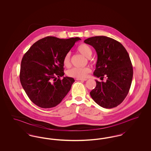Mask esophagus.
<instances>
[{"instance_id": "34e87169", "label": "esophagus", "mask_w": 151, "mask_h": 151, "mask_svg": "<svg viewBox=\"0 0 151 151\" xmlns=\"http://www.w3.org/2000/svg\"><path fill=\"white\" fill-rule=\"evenodd\" d=\"M76 80H79V81H86L87 80V79H79V78H77Z\"/></svg>"}]
</instances>
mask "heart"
Wrapping results in <instances>:
<instances>
[{
	"mask_svg": "<svg viewBox=\"0 0 151 151\" xmlns=\"http://www.w3.org/2000/svg\"><path fill=\"white\" fill-rule=\"evenodd\" d=\"M77 50L81 54L84 55L87 58L91 57L92 50L91 47L86 43H81L77 47ZM63 65L65 67H68L71 65V54L67 52L64 57L63 60ZM91 72V69L89 67L84 68H78L74 67L68 70L67 74L69 77L73 78L84 79L86 78L88 73Z\"/></svg>",
	"mask_w": 151,
	"mask_h": 151,
	"instance_id": "b5f03b06",
	"label": "heart"
}]
</instances>
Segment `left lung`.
Returning <instances> with one entry per match:
<instances>
[{
	"label": "left lung",
	"mask_w": 151,
	"mask_h": 151,
	"mask_svg": "<svg viewBox=\"0 0 151 151\" xmlns=\"http://www.w3.org/2000/svg\"><path fill=\"white\" fill-rule=\"evenodd\" d=\"M97 54L93 75L106 81H96L91 92L92 99L102 108L111 109L121 104L129 92L133 68L129 55L121 43L106 36H95L84 40Z\"/></svg>",
	"instance_id": "left-lung-1"
}]
</instances>
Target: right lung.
<instances>
[{"label":"right lung","mask_w":151,"mask_h":151,"mask_svg":"<svg viewBox=\"0 0 151 151\" xmlns=\"http://www.w3.org/2000/svg\"><path fill=\"white\" fill-rule=\"evenodd\" d=\"M48 36L34 43L24 55L20 80L29 99L42 108L56 106L70 91L75 80L64 75L63 58L80 40ZM58 78L56 80L57 77Z\"/></svg>","instance_id":"right-lung-1"}]
</instances>
